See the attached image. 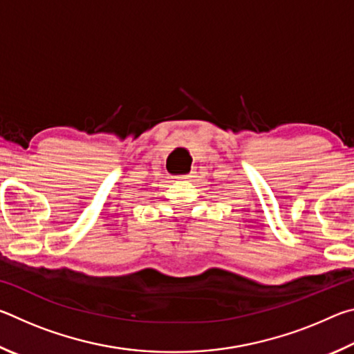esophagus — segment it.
Listing matches in <instances>:
<instances>
[{
	"mask_svg": "<svg viewBox=\"0 0 354 354\" xmlns=\"http://www.w3.org/2000/svg\"><path fill=\"white\" fill-rule=\"evenodd\" d=\"M192 178H195L192 173H189V175H184V176H179V179H183V181H189V179H192Z\"/></svg>",
	"mask_w": 354,
	"mask_h": 354,
	"instance_id": "esophagus-1",
	"label": "esophagus"
}]
</instances>
